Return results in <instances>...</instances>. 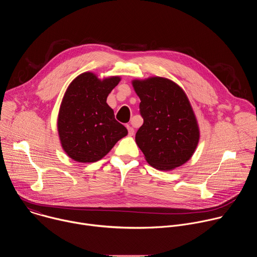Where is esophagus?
<instances>
[{
    "label": "esophagus",
    "mask_w": 257,
    "mask_h": 257,
    "mask_svg": "<svg viewBox=\"0 0 257 257\" xmlns=\"http://www.w3.org/2000/svg\"><path fill=\"white\" fill-rule=\"evenodd\" d=\"M126 127H127V129H128V134H129L130 136H132V135L134 134V128L131 127L130 125H126Z\"/></svg>",
    "instance_id": "esophagus-1"
}]
</instances>
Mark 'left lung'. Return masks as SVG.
<instances>
[{
    "instance_id": "1",
    "label": "left lung",
    "mask_w": 257,
    "mask_h": 257,
    "mask_svg": "<svg viewBox=\"0 0 257 257\" xmlns=\"http://www.w3.org/2000/svg\"><path fill=\"white\" fill-rule=\"evenodd\" d=\"M131 83L141 100L144 121L135 141L146 162L161 171L186 164L196 151L200 130L184 89L160 76L134 79Z\"/></svg>"
}]
</instances>
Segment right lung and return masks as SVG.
Wrapping results in <instances>:
<instances>
[{
    "label": "right lung",
    "instance_id": "right-lung-1",
    "mask_svg": "<svg viewBox=\"0 0 257 257\" xmlns=\"http://www.w3.org/2000/svg\"><path fill=\"white\" fill-rule=\"evenodd\" d=\"M120 81V76L101 79L87 71L67 87L59 108L57 129L63 151L73 161L97 162L128 134L106 103L108 93Z\"/></svg>",
    "mask_w": 257,
    "mask_h": 257
}]
</instances>
